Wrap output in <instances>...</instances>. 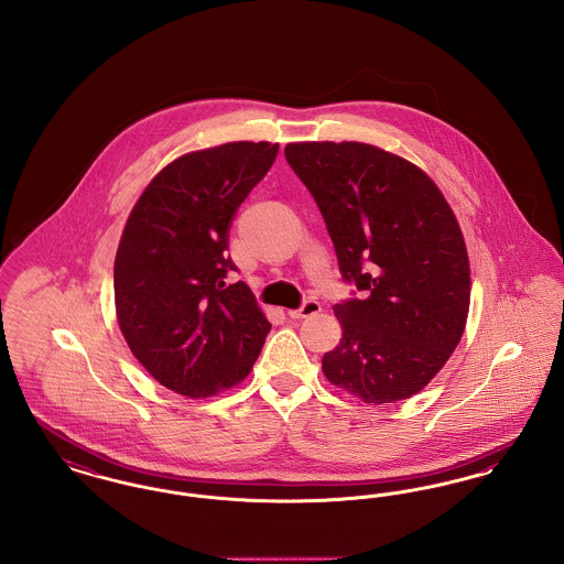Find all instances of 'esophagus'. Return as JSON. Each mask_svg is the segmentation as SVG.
I'll use <instances>...</instances> for the list:
<instances>
[{
	"mask_svg": "<svg viewBox=\"0 0 564 564\" xmlns=\"http://www.w3.org/2000/svg\"><path fill=\"white\" fill-rule=\"evenodd\" d=\"M319 311H322V304H319L317 300H306L300 308H295V311H288V315H290L292 319H304V317L317 315Z\"/></svg>",
	"mask_w": 564,
	"mask_h": 564,
	"instance_id": "34e87169",
	"label": "esophagus"
}]
</instances>
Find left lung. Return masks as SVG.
Instances as JSON below:
<instances>
[{"label": "left lung", "instance_id": "obj_1", "mask_svg": "<svg viewBox=\"0 0 564 564\" xmlns=\"http://www.w3.org/2000/svg\"><path fill=\"white\" fill-rule=\"evenodd\" d=\"M285 159L315 196L347 281L364 300L334 306L343 325L325 378L380 405L423 391L465 332L469 256L430 175L361 141H295Z\"/></svg>", "mask_w": 564, "mask_h": 564}]
</instances>
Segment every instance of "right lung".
<instances>
[{"instance_id":"1","label":"right lung","mask_w":564,"mask_h":564,"mask_svg":"<svg viewBox=\"0 0 564 564\" xmlns=\"http://www.w3.org/2000/svg\"><path fill=\"white\" fill-rule=\"evenodd\" d=\"M279 143L232 141L188 152L134 203L113 262L120 332L162 387L212 398L242 382L269 336L251 290L228 283V230L269 173Z\"/></svg>"}]
</instances>
